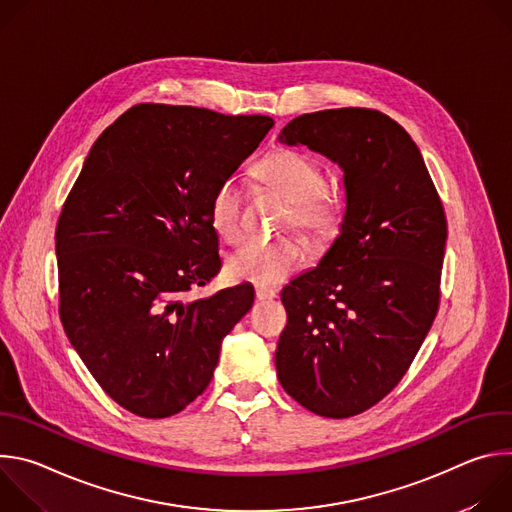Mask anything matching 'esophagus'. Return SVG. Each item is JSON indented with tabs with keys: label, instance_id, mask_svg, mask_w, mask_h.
<instances>
[{
	"label": "esophagus",
	"instance_id": "esophagus-1",
	"mask_svg": "<svg viewBox=\"0 0 512 512\" xmlns=\"http://www.w3.org/2000/svg\"><path fill=\"white\" fill-rule=\"evenodd\" d=\"M277 296V291L275 289H269V287H261V285H257L255 287V298L259 300V302H265V300H273Z\"/></svg>",
	"mask_w": 512,
	"mask_h": 512
}]
</instances>
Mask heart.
Returning a JSON list of instances; mask_svg holds the SVG:
<instances>
[{
	"label": "heart",
	"mask_w": 512,
	"mask_h": 512,
	"mask_svg": "<svg viewBox=\"0 0 512 512\" xmlns=\"http://www.w3.org/2000/svg\"><path fill=\"white\" fill-rule=\"evenodd\" d=\"M255 174L289 200L287 229H296L310 243L328 241L338 231L342 218L340 198L326 188L324 168L312 154L296 148H277L259 160ZM243 202L245 194L235 178L221 180L210 194V227L227 243H235L241 237ZM302 263L304 249L294 239H249L227 259V275L235 281L273 285L298 271Z\"/></svg>",
	"instance_id": "1"
}]
</instances>
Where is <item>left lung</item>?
Returning a JSON list of instances; mask_svg holds the SVG:
<instances>
[{"instance_id":"obj_1","label":"left lung","mask_w":512,"mask_h":512,"mask_svg":"<svg viewBox=\"0 0 512 512\" xmlns=\"http://www.w3.org/2000/svg\"><path fill=\"white\" fill-rule=\"evenodd\" d=\"M344 172L340 235L281 291V387L322 417L371 409L405 377L440 308L448 223L415 141L377 109L291 119L279 133Z\"/></svg>"}]
</instances>
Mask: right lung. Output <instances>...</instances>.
Here are the masks:
<instances>
[{"label": "right lung", "instance_id": "1", "mask_svg": "<svg viewBox=\"0 0 512 512\" xmlns=\"http://www.w3.org/2000/svg\"><path fill=\"white\" fill-rule=\"evenodd\" d=\"M271 127L267 115L133 105L93 143L62 204L60 322L101 389L139 417L190 405L253 306L245 283L204 300L184 294L221 271L212 190Z\"/></svg>", "mask_w": 512, "mask_h": 512}]
</instances>
